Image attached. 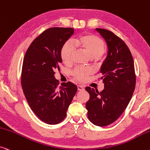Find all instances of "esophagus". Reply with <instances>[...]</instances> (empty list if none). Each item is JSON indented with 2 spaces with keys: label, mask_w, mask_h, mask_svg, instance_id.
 Masks as SVG:
<instances>
[{
  "label": "esophagus",
  "mask_w": 150,
  "mask_h": 150,
  "mask_svg": "<svg viewBox=\"0 0 150 150\" xmlns=\"http://www.w3.org/2000/svg\"><path fill=\"white\" fill-rule=\"evenodd\" d=\"M77 88H78V90H79V91L84 90V87L82 86V85H78Z\"/></svg>",
  "instance_id": "34e87169"
}]
</instances>
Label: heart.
<instances>
[{"mask_svg": "<svg viewBox=\"0 0 150 150\" xmlns=\"http://www.w3.org/2000/svg\"><path fill=\"white\" fill-rule=\"evenodd\" d=\"M74 43L78 47L83 50L91 58H94L96 61H100L103 56L105 43L102 38L94 34H87L78 37L74 40ZM74 47L69 41L64 43L61 50V57L63 63L68 65L72 61L74 53ZM92 73L89 68H76L73 71V76L77 81H83Z\"/></svg>", "mask_w": 150, "mask_h": 150, "instance_id": "b5f03b06", "label": "heart"}]
</instances>
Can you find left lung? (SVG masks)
I'll use <instances>...</instances> for the list:
<instances>
[{
  "label": "left lung",
  "mask_w": 150,
  "mask_h": 150,
  "mask_svg": "<svg viewBox=\"0 0 150 150\" xmlns=\"http://www.w3.org/2000/svg\"><path fill=\"white\" fill-rule=\"evenodd\" d=\"M105 40L108 56L100 68L104 89L98 92L86 87L87 117L94 125L107 126L116 121L127 108L136 86L134 64L123 40L108 30L96 28Z\"/></svg>",
  "instance_id": "obj_1"
}]
</instances>
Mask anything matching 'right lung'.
Here are the masks:
<instances>
[{
    "label": "right lung",
    "mask_w": 150,
    "mask_h": 150,
    "mask_svg": "<svg viewBox=\"0 0 150 150\" xmlns=\"http://www.w3.org/2000/svg\"><path fill=\"white\" fill-rule=\"evenodd\" d=\"M74 32L71 28H52L36 37L23 60L21 85L29 105L38 118L55 125L65 119L66 112L77 92L71 82L61 83L55 70L62 63L61 50Z\"/></svg>",
    "instance_id": "obj_1"
}]
</instances>
